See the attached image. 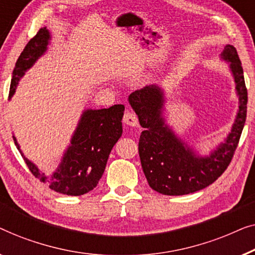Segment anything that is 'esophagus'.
Returning <instances> with one entry per match:
<instances>
[{
  "instance_id": "34e87169",
  "label": "esophagus",
  "mask_w": 255,
  "mask_h": 255,
  "mask_svg": "<svg viewBox=\"0 0 255 255\" xmlns=\"http://www.w3.org/2000/svg\"><path fill=\"white\" fill-rule=\"evenodd\" d=\"M124 124L128 125V126H131V127H136L138 125V119H137V116L134 112H130V111H127L126 113L124 114Z\"/></svg>"
}]
</instances>
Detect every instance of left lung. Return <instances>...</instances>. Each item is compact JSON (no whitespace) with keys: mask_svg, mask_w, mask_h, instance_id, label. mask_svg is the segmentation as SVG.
Returning a JSON list of instances; mask_svg holds the SVG:
<instances>
[{"mask_svg":"<svg viewBox=\"0 0 255 255\" xmlns=\"http://www.w3.org/2000/svg\"><path fill=\"white\" fill-rule=\"evenodd\" d=\"M222 57L230 62L239 97V110L230 135L209 157L195 155L164 124V95L157 85L136 90L129 104L144 130L138 141L141 165L148 184L164 195H185L198 192L216 181L234 158L246 121L247 89L242 62L234 46L228 45Z\"/></svg>","mask_w":255,"mask_h":255,"instance_id":"obj_1","label":"left lung"}]
</instances>
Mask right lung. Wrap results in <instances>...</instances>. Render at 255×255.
Here are the masks:
<instances>
[{
    "mask_svg": "<svg viewBox=\"0 0 255 255\" xmlns=\"http://www.w3.org/2000/svg\"><path fill=\"white\" fill-rule=\"evenodd\" d=\"M49 39L51 35L48 30L42 27L25 46L13 68L9 98L15 93L18 81L25 71L32 67L39 56L44 54ZM124 111V105H114L103 110H87L54 174L48 178L33 163L25 158L20 151L28 170L35 178L61 194L78 196L92 191L105 171L111 150L123 134L121 120ZM12 137L19 150L15 136Z\"/></svg>",
    "mask_w": 255,
    "mask_h": 255,
    "instance_id": "right-lung-1",
    "label": "right lung"
}]
</instances>
